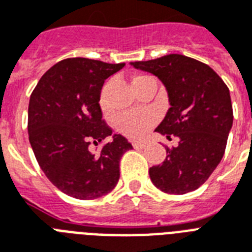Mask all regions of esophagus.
<instances>
[{
    "label": "esophagus",
    "instance_id": "obj_1",
    "mask_svg": "<svg viewBox=\"0 0 252 252\" xmlns=\"http://www.w3.org/2000/svg\"><path fill=\"white\" fill-rule=\"evenodd\" d=\"M132 147L136 148V150H142V148H146L147 142H134L132 143Z\"/></svg>",
    "mask_w": 252,
    "mask_h": 252
}]
</instances>
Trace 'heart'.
I'll use <instances>...</instances> for the list:
<instances>
[{
  "label": "heart",
  "instance_id": "heart-1",
  "mask_svg": "<svg viewBox=\"0 0 252 252\" xmlns=\"http://www.w3.org/2000/svg\"><path fill=\"white\" fill-rule=\"evenodd\" d=\"M143 78H148V76H136L134 82L138 79H143ZM100 106L102 108V110L108 109V104H106L104 92L100 96ZM155 122H156V114L154 112H151V110H130V112L121 113L120 116L117 117L116 126L118 128V131L122 132L124 135L136 139L142 138L154 126Z\"/></svg>",
  "mask_w": 252,
  "mask_h": 252
}]
</instances>
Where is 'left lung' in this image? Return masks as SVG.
<instances>
[{"instance_id":"left-lung-1","label":"left lung","mask_w":252,"mask_h":252,"mask_svg":"<svg viewBox=\"0 0 252 252\" xmlns=\"http://www.w3.org/2000/svg\"><path fill=\"white\" fill-rule=\"evenodd\" d=\"M131 65L164 83L172 106L156 131L180 140L177 147H166L162 164L150 168L151 181L166 194L196 190L220 164L226 148L233 125L228 86L208 65L182 54Z\"/></svg>"}]
</instances>
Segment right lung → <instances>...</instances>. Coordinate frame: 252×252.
<instances>
[{"instance_id": "1", "label": "right lung", "mask_w": 252, "mask_h": 252, "mask_svg": "<svg viewBox=\"0 0 252 252\" xmlns=\"http://www.w3.org/2000/svg\"><path fill=\"white\" fill-rule=\"evenodd\" d=\"M125 63L66 58L40 78L28 105V138L48 180L63 194L91 200L108 194L120 180V160L132 146L120 134L90 151L113 130L102 120L100 92L106 78Z\"/></svg>"}]
</instances>
